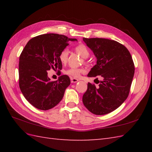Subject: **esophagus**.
<instances>
[{
    "label": "esophagus",
    "mask_w": 152,
    "mask_h": 152,
    "mask_svg": "<svg viewBox=\"0 0 152 152\" xmlns=\"http://www.w3.org/2000/svg\"><path fill=\"white\" fill-rule=\"evenodd\" d=\"M70 80H71V82H72V83H76V82H78V80L75 78H71Z\"/></svg>",
    "instance_id": "esophagus-1"
}]
</instances>
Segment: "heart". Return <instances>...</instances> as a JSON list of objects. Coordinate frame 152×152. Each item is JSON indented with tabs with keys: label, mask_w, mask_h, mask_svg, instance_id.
Listing matches in <instances>:
<instances>
[{
	"label": "heart",
	"mask_w": 152,
	"mask_h": 152,
	"mask_svg": "<svg viewBox=\"0 0 152 152\" xmlns=\"http://www.w3.org/2000/svg\"><path fill=\"white\" fill-rule=\"evenodd\" d=\"M75 51L78 53L80 56H81L83 58H87L89 56V51L86 45L83 44H80L78 46L75 47ZM69 51L67 48H64L61 51L59 54V59L60 62L62 64H65L68 61V57H69ZM85 72V70L83 69H76V68H70L65 71V74L72 77H78L81 73Z\"/></svg>",
	"instance_id": "b5f03b06"
}]
</instances>
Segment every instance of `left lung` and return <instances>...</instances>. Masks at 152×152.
<instances>
[{"mask_svg":"<svg viewBox=\"0 0 152 152\" xmlns=\"http://www.w3.org/2000/svg\"><path fill=\"white\" fill-rule=\"evenodd\" d=\"M83 40L97 59L88 76L103 78L98 88L88 83L83 103L95 115L109 114L120 106L129 94L134 74L133 61L127 48L117 41L100 38H83Z\"/></svg>","mask_w":152,"mask_h":152,"instance_id":"left-lung-1","label":"left lung"}]
</instances>
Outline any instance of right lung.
Here are the masks:
<instances>
[{
	"label": "right lung",
	"mask_w": 152,
	"mask_h": 152,
	"mask_svg": "<svg viewBox=\"0 0 152 152\" xmlns=\"http://www.w3.org/2000/svg\"><path fill=\"white\" fill-rule=\"evenodd\" d=\"M62 34H45L28 42L19 57V86L27 101L42 110L53 108L62 100L70 84L67 75L51 81L48 70L62 69L59 54L70 41H76Z\"/></svg>",
	"instance_id": "right-lung-1"
}]
</instances>
